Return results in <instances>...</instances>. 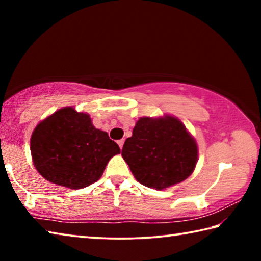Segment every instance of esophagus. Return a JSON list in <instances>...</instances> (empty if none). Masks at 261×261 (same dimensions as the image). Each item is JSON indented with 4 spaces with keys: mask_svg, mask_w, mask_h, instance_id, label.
<instances>
[{
    "mask_svg": "<svg viewBox=\"0 0 261 261\" xmlns=\"http://www.w3.org/2000/svg\"><path fill=\"white\" fill-rule=\"evenodd\" d=\"M117 144H118V146H120V148L122 149L123 145H124V139H121V140H118V141H117Z\"/></svg>",
    "mask_w": 261,
    "mask_h": 261,
    "instance_id": "esophagus-1",
    "label": "esophagus"
}]
</instances>
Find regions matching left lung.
I'll return each instance as SVG.
<instances>
[{
	"mask_svg": "<svg viewBox=\"0 0 261 261\" xmlns=\"http://www.w3.org/2000/svg\"><path fill=\"white\" fill-rule=\"evenodd\" d=\"M122 156L140 184L163 190L193 173L198 145L177 117H140L125 140Z\"/></svg>",
	"mask_w": 261,
	"mask_h": 261,
	"instance_id": "8db88e82",
	"label": "left lung"
}]
</instances>
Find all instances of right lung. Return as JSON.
<instances>
[{
  "label": "right lung",
  "mask_w": 261,
  "mask_h": 261,
  "mask_svg": "<svg viewBox=\"0 0 261 261\" xmlns=\"http://www.w3.org/2000/svg\"><path fill=\"white\" fill-rule=\"evenodd\" d=\"M30 146L38 173L48 182L72 190L96 182L110 159L121 153L107 132L92 124L90 115L73 107L56 110L39 123Z\"/></svg>",
  "instance_id": "right-lung-1"
}]
</instances>
